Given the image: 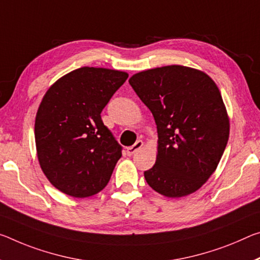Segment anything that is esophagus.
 <instances>
[{
	"label": "esophagus",
	"mask_w": 260,
	"mask_h": 260,
	"mask_svg": "<svg viewBox=\"0 0 260 260\" xmlns=\"http://www.w3.org/2000/svg\"><path fill=\"white\" fill-rule=\"evenodd\" d=\"M142 147H143V141H142V140H138V141L135 142L133 146H131V147L127 148V150H126L127 155L132 156V155L134 154L135 151H138V150L140 149V148H142Z\"/></svg>",
	"instance_id": "esophagus-1"
}]
</instances>
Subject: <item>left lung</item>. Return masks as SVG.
I'll return each instance as SVG.
<instances>
[{
  "label": "left lung",
  "mask_w": 260,
  "mask_h": 260,
  "mask_svg": "<svg viewBox=\"0 0 260 260\" xmlns=\"http://www.w3.org/2000/svg\"><path fill=\"white\" fill-rule=\"evenodd\" d=\"M128 82L157 126L156 163L145 171L148 185L168 198L196 192L216 170L229 139V118L215 82L178 64L140 72Z\"/></svg>",
  "instance_id": "8db88e82"
}]
</instances>
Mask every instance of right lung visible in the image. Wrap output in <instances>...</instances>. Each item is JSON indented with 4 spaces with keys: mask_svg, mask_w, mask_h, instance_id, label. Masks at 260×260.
<instances>
[{
    "mask_svg": "<svg viewBox=\"0 0 260 260\" xmlns=\"http://www.w3.org/2000/svg\"><path fill=\"white\" fill-rule=\"evenodd\" d=\"M127 77L114 69L82 67L45 93L36 115L37 156L59 191L86 198L108 185L122 148L101 113Z\"/></svg>",
    "mask_w": 260,
    "mask_h": 260,
    "instance_id": "obj_1",
    "label": "right lung"
}]
</instances>
